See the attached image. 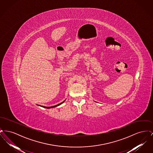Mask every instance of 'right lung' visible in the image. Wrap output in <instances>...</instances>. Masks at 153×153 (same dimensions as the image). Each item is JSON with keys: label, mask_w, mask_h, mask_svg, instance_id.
Masks as SVG:
<instances>
[{"label": "right lung", "mask_w": 153, "mask_h": 153, "mask_svg": "<svg viewBox=\"0 0 153 153\" xmlns=\"http://www.w3.org/2000/svg\"><path fill=\"white\" fill-rule=\"evenodd\" d=\"M65 101V100L64 101V102H61V103H59V104H57V105H53V106H51V107H45V106H41V107H44L45 108H48V109H49V108H54V107H57L58 105H61V104H62Z\"/></svg>", "instance_id": "add662e5"}]
</instances>
